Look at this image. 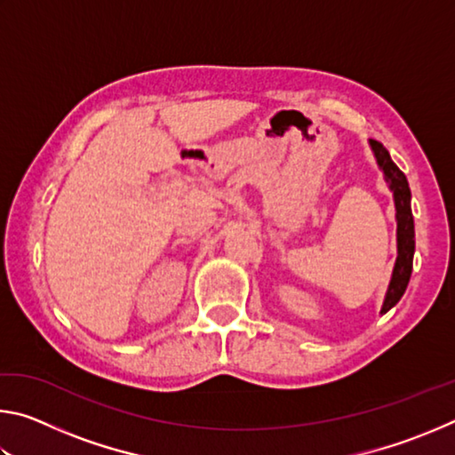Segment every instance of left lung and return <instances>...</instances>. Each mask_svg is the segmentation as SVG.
Here are the masks:
<instances>
[{"mask_svg": "<svg viewBox=\"0 0 455 455\" xmlns=\"http://www.w3.org/2000/svg\"><path fill=\"white\" fill-rule=\"evenodd\" d=\"M369 146L375 154V160L383 171L385 182L389 184V190L394 192L395 203V219H397V259L391 275L385 301L381 307V315L387 313L391 307H395L399 299L403 297L410 283L413 268V252H415V230H413V214H411V190L407 184L405 174L399 171L385 146L377 140H369Z\"/></svg>", "mask_w": 455, "mask_h": 455, "instance_id": "1", "label": "left lung"}]
</instances>
